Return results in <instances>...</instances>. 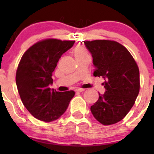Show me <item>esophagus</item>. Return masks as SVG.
<instances>
[{"mask_svg": "<svg viewBox=\"0 0 154 154\" xmlns=\"http://www.w3.org/2000/svg\"><path fill=\"white\" fill-rule=\"evenodd\" d=\"M85 89H83V88H77V89L75 90V91H77V92H83V91H84Z\"/></svg>", "mask_w": 154, "mask_h": 154, "instance_id": "obj_1", "label": "esophagus"}]
</instances>
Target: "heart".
Wrapping results in <instances>:
<instances>
[{
    "instance_id": "heart-1",
    "label": "heart",
    "mask_w": 154,
    "mask_h": 154,
    "mask_svg": "<svg viewBox=\"0 0 154 154\" xmlns=\"http://www.w3.org/2000/svg\"><path fill=\"white\" fill-rule=\"evenodd\" d=\"M74 56H75L76 59H77L87 56V54L86 51H85V50L82 47H77L74 49Z\"/></svg>"
}]
</instances>
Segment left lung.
Listing matches in <instances>:
<instances>
[{
  "label": "left lung",
  "mask_w": 154,
  "mask_h": 154,
  "mask_svg": "<svg viewBox=\"0 0 154 154\" xmlns=\"http://www.w3.org/2000/svg\"><path fill=\"white\" fill-rule=\"evenodd\" d=\"M84 44L92 56L93 74L105 80L106 91L99 93L91 113L103 125L117 123L127 116L139 94V68L128 50L117 42L94 40Z\"/></svg>",
  "instance_id": "1"
}]
</instances>
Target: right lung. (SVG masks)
<instances>
[{
	"mask_svg": "<svg viewBox=\"0 0 154 154\" xmlns=\"http://www.w3.org/2000/svg\"><path fill=\"white\" fill-rule=\"evenodd\" d=\"M74 41L48 38L35 43L22 56L16 71L17 88L24 106L45 122L58 119L67 109L74 91L62 92L49 88L59 60Z\"/></svg>",
	"mask_w": 154,
	"mask_h": 154,
	"instance_id": "1",
	"label": "right lung"
}]
</instances>
